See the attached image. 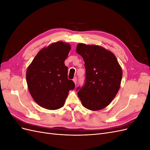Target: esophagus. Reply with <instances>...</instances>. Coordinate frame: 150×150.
Returning <instances> with one entry per match:
<instances>
[{
  "instance_id": "34e87169",
  "label": "esophagus",
  "mask_w": 150,
  "mask_h": 150,
  "mask_svg": "<svg viewBox=\"0 0 150 150\" xmlns=\"http://www.w3.org/2000/svg\"><path fill=\"white\" fill-rule=\"evenodd\" d=\"M72 81H73V82L74 83V84H76V83H77V78H74L73 79H72Z\"/></svg>"
}]
</instances>
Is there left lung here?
<instances>
[{
	"mask_svg": "<svg viewBox=\"0 0 150 150\" xmlns=\"http://www.w3.org/2000/svg\"><path fill=\"white\" fill-rule=\"evenodd\" d=\"M76 52L85 62V84L77 90L84 107L91 111L108 106L120 88L122 76L121 67L115 55L98 45L79 43Z\"/></svg>",
	"mask_w": 150,
	"mask_h": 150,
	"instance_id": "8db88e82",
	"label": "left lung"
}]
</instances>
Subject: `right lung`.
<instances>
[{
    "mask_svg": "<svg viewBox=\"0 0 150 150\" xmlns=\"http://www.w3.org/2000/svg\"><path fill=\"white\" fill-rule=\"evenodd\" d=\"M71 45L58 41L42 48L34 58L26 71L29 93L35 102L47 110L64 106L69 91L75 84L67 78L68 68L64 61Z\"/></svg>",
    "mask_w": 150,
    "mask_h": 150,
    "instance_id": "1",
    "label": "right lung"
}]
</instances>
